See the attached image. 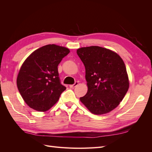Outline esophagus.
<instances>
[{
  "label": "esophagus",
  "instance_id": "1",
  "mask_svg": "<svg viewBox=\"0 0 152 152\" xmlns=\"http://www.w3.org/2000/svg\"><path fill=\"white\" fill-rule=\"evenodd\" d=\"M78 84H79V83H78V82H75L74 84L70 85V88H74V87H75Z\"/></svg>",
  "mask_w": 152,
  "mask_h": 152
}]
</instances>
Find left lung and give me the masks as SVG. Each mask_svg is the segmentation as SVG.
Instances as JSON below:
<instances>
[{
    "label": "left lung",
    "mask_w": 152,
    "mask_h": 152,
    "mask_svg": "<svg viewBox=\"0 0 152 152\" xmlns=\"http://www.w3.org/2000/svg\"><path fill=\"white\" fill-rule=\"evenodd\" d=\"M77 53L85 66L88 87L80 102L95 115L111 112L122 102L129 87L122 59L112 50L99 46L81 48Z\"/></svg>",
    "instance_id": "left-lung-1"
}]
</instances>
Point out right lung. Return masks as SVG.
<instances>
[{
  "mask_svg": "<svg viewBox=\"0 0 152 152\" xmlns=\"http://www.w3.org/2000/svg\"><path fill=\"white\" fill-rule=\"evenodd\" d=\"M70 53L55 44L40 48L27 58L17 77L18 91L25 102L39 112H45L58 102L66 89L59 80L58 66Z\"/></svg>",
  "mask_w": 152,
  "mask_h": 152,
  "instance_id": "add662e5",
  "label": "right lung"
}]
</instances>
